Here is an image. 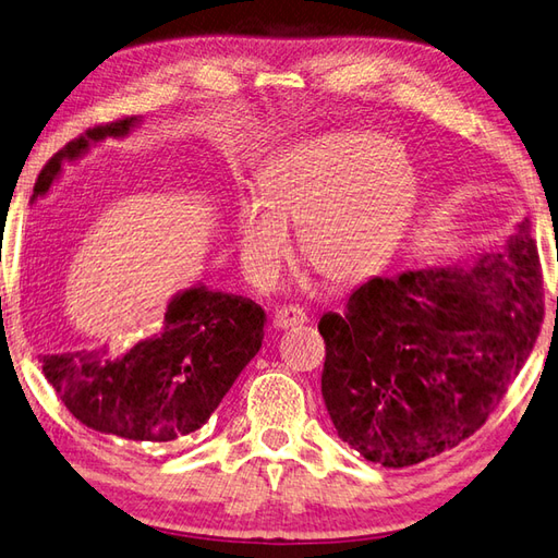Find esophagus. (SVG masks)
Instances as JSON below:
<instances>
[{"mask_svg": "<svg viewBox=\"0 0 558 558\" xmlns=\"http://www.w3.org/2000/svg\"><path fill=\"white\" fill-rule=\"evenodd\" d=\"M275 327L277 329H289V327H299V325H305L307 322V315L301 311V307L295 305H283L279 307V311L275 313Z\"/></svg>", "mask_w": 558, "mask_h": 558, "instance_id": "34e87169", "label": "esophagus"}]
</instances>
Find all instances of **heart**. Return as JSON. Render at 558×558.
<instances>
[{
	"instance_id": "b5f03b06",
	"label": "heart",
	"mask_w": 558,
	"mask_h": 558,
	"mask_svg": "<svg viewBox=\"0 0 558 558\" xmlns=\"http://www.w3.org/2000/svg\"><path fill=\"white\" fill-rule=\"evenodd\" d=\"M413 201V174L396 147L375 133H327L271 155L231 215L245 277L277 287L301 251L329 283H361L387 263Z\"/></svg>"
}]
</instances>
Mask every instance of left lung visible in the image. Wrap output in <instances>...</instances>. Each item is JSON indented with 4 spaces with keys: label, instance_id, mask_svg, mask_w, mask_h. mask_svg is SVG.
<instances>
[{
    "label": "left lung",
    "instance_id": "8db88e82",
    "mask_svg": "<svg viewBox=\"0 0 558 558\" xmlns=\"http://www.w3.org/2000/svg\"><path fill=\"white\" fill-rule=\"evenodd\" d=\"M542 295L525 221L497 251L365 281L317 325L339 437L367 461L405 468L475 435L532 353Z\"/></svg>",
    "mask_w": 558,
    "mask_h": 558
}]
</instances>
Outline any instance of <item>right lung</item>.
Here are the masks:
<instances>
[{"mask_svg":"<svg viewBox=\"0 0 558 558\" xmlns=\"http://www.w3.org/2000/svg\"><path fill=\"white\" fill-rule=\"evenodd\" d=\"M141 117L85 131L49 159L31 203L90 145L126 138ZM265 339V311L251 299L195 283L169 301L162 329L126 353L97 349L43 355V373L85 427L131 441H171L201 429Z\"/></svg>","mask_w":558,"mask_h":558,"instance_id":"1","label":"right lung"}]
</instances>
